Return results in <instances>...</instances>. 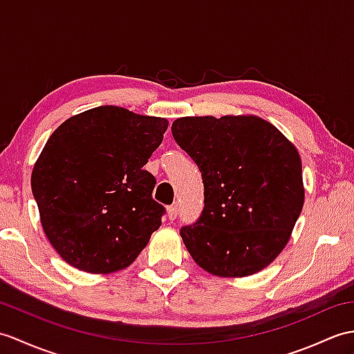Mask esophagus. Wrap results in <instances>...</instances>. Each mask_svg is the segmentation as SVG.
<instances>
[{"instance_id": "obj_1", "label": "esophagus", "mask_w": 354, "mask_h": 354, "mask_svg": "<svg viewBox=\"0 0 354 354\" xmlns=\"http://www.w3.org/2000/svg\"><path fill=\"white\" fill-rule=\"evenodd\" d=\"M178 216V207H169L167 208V217L169 220H175Z\"/></svg>"}]
</instances>
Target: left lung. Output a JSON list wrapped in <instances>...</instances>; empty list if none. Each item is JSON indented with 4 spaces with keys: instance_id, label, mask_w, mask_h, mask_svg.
Here are the masks:
<instances>
[{
    "instance_id": "1",
    "label": "left lung",
    "mask_w": 354,
    "mask_h": 354,
    "mask_svg": "<svg viewBox=\"0 0 354 354\" xmlns=\"http://www.w3.org/2000/svg\"><path fill=\"white\" fill-rule=\"evenodd\" d=\"M171 134L203 180L202 216L180 229L196 264L218 277H245L270 266L305 202L297 147L253 114L179 118Z\"/></svg>"
}]
</instances>
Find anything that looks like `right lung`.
<instances>
[{"label":"right lung","mask_w":354,"mask_h":354,"mask_svg":"<svg viewBox=\"0 0 354 354\" xmlns=\"http://www.w3.org/2000/svg\"><path fill=\"white\" fill-rule=\"evenodd\" d=\"M169 120L116 105L64 120L31 171V190L49 243L69 266L106 274L134 262L161 226L155 178L143 166Z\"/></svg>","instance_id":"1"}]
</instances>
